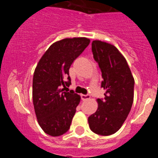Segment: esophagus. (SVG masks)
<instances>
[{"label": "esophagus", "instance_id": "obj_1", "mask_svg": "<svg viewBox=\"0 0 158 158\" xmlns=\"http://www.w3.org/2000/svg\"><path fill=\"white\" fill-rule=\"evenodd\" d=\"M81 96L82 100H89V99H90V95L89 94H87V95L81 94Z\"/></svg>", "mask_w": 158, "mask_h": 158}]
</instances>
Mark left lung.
Instances as JSON below:
<instances>
[{
    "mask_svg": "<svg viewBox=\"0 0 158 158\" xmlns=\"http://www.w3.org/2000/svg\"><path fill=\"white\" fill-rule=\"evenodd\" d=\"M92 51L104 79L101 87L106 92L104 99H97L98 108L88 121L94 133L111 135L120 129L131 111L135 79L127 60L115 46L94 40Z\"/></svg>",
    "mask_w": 158,
    "mask_h": 158,
    "instance_id": "obj_1",
    "label": "left lung"
}]
</instances>
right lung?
Returning a JSON list of instances; mask_svg holds the SVG:
<instances>
[{"label": "right lung", "instance_id": "1", "mask_svg": "<svg viewBox=\"0 0 158 158\" xmlns=\"http://www.w3.org/2000/svg\"><path fill=\"white\" fill-rule=\"evenodd\" d=\"M85 37L64 39L54 43L37 64L32 82V99L40 126L47 135H62L70 127L81 96L71 90L69 69L89 46ZM67 81H65V79Z\"/></svg>", "mask_w": 158, "mask_h": 158}]
</instances>
